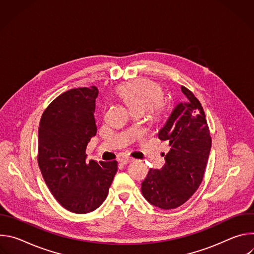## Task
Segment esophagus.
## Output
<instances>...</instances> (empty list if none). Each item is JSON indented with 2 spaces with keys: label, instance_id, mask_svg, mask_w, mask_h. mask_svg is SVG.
I'll use <instances>...</instances> for the list:
<instances>
[{
  "label": "esophagus",
  "instance_id": "esophagus-1",
  "mask_svg": "<svg viewBox=\"0 0 254 254\" xmlns=\"http://www.w3.org/2000/svg\"><path fill=\"white\" fill-rule=\"evenodd\" d=\"M133 159L132 158H129V157H124V158H122L121 160H120V162L123 164V165H127V164H128L129 162H131Z\"/></svg>",
  "mask_w": 254,
  "mask_h": 254
}]
</instances>
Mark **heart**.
<instances>
[{"label":"heart","instance_id":"obj_1","mask_svg":"<svg viewBox=\"0 0 254 254\" xmlns=\"http://www.w3.org/2000/svg\"><path fill=\"white\" fill-rule=\"evenodd\" d=\"M117 94L127 104L131 114L148 112L152 121L158 122L163 117L165 104L161 97L162 86L150 79L137 78L122 84L117 88Z\"/></svg>","mask_w":254,"mask_h":254}]
</instances>
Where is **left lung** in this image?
Segmentation results:
<instances>
[{"label": "left lung", "instance_id": "1", "mask_svg": "<svg viewBox=\"0 0 254 254\" xmlns=\"http://www.w3.org/2000/svg\"><path fill=\"white\" fill-rule=\"evenodd\" d=\"M185 101L174 107L159 130L170 151L161 170L151 169L141 183V193L152 205L174 209L184 204L199 188L211 150V136L200 101L181 86Z\"/></svg>", "mask_w": 254, "mask_h": 254}]
</instances>
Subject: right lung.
Listing matches in <instances>:
<instances>
[{
  "label": "right lung",
  "instance_id": "obj_1",
  "mask_svg": "<svg viewBox=\"0 0 254 254\" xmlns=\"http://www.w3.org/2000/svg\"><path fill=\"white\" fill-rule=\"evenodd\" d=\"M95 86L70 89L42 115L38 130V164L54 198L70 212L85 214L105 200L118 171L117 161L86 160L96 134Z\"/></svg>",
  "mask_w": 254,
  "mask_h": 254
}]
</instances>
